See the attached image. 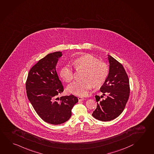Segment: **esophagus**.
Segmentation results:
<instances>
[{"mask_svg":"<svg viewBox=\"0 0 154 154\" xmlns=\"http://www.w3.org/2000/svg\"><path fill=\"white\" fill-rule=\"evenodd\" d=\"M84 99H84L83 97H78V100L79 101H83Z\"/></svg>","mask_w":154,"mask_h":154,"instance_id":"obj_1","label":"esophagus"}]
</instances>
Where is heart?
<instances>
[{"label":"heart","mask_w":154,"mask_h":154,"mask_svg":"<svg viewBox=\"0 0 154 154\" xmlns=\"http://www.w3.org/2000/svg\"><path fill=\"white\" fill-rule=\"evenodd\" d=\"M73 66L77 70L84 69L82 80H76L69 84L67 90L69 92L80 96H86L93 85L99 86L105 82L109 75V69L106 63L99 61L91 55H86L76 59ZM60 76L64 81L69 82L73 80L74 72L70 64L62 67Z\"/></svg>","instance_id":"heart-1"}]
</instances>
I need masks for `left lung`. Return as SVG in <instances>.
<instances>
[{"label": "left lung", "instance_id": "obj_1", "mask_svg": "<svg viewBox=\"0 0 154 154\" xmlns=\"http://www.w3.org/2000/svg\"><path fill=\"white\" fill-rule=\"evenodd\" d=\"M108 59L109 73L100 88L103 95L107 96L101 99L103 96L95 95L97 106L92 113L93 117L103 122L113 120L122 113L130 91L129 78L123 65L109 55Z\"/></svg>", "mask_w": 154, "mask_h": 154}]
</instances>
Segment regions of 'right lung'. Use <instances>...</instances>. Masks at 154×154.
Wrapping results in <instances>:
<instances>
[{
	"mask_svg": "<svg viewBox=\"0 0 154 154\" xmlns=\"http://www.w3.org/2000/svg\"><path fill=\"white\" fill-rule=\"evenodd\" d=\"M62 55V52L56 51L39 60L29 71L25 84L28 99L37 115L53 125L69 120L72 108L78 102L73 94L57 97L63 92L56 71V64Z\"/></svg>",
	"mask_w": 154,
	"mask_h": 154,
	"instance_id": "1",
	"label": "right lung"
}]
</instances>
